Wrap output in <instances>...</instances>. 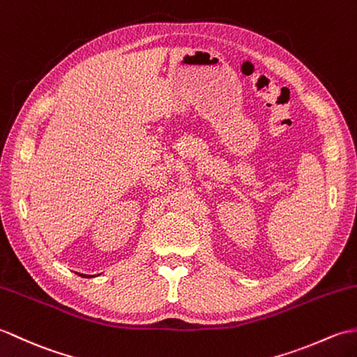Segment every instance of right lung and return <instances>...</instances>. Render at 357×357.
<instances>
[{
    "label": "right lung",
    "instance_id": "add662e5",
    "mask_svg": "<svg viewBox=\"0 0 357 357\" xmlns=\"http://www.w3.org/2000/svg\"><path fill=\"white\" fill-rule=\"evenodd\" d=\"M79 276H84V278H91V275H84V273H81Z\"/></svg>",
    "mask_w": 357,
    "mask_h": 357
}]
</instances>
